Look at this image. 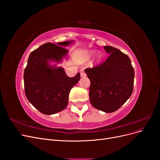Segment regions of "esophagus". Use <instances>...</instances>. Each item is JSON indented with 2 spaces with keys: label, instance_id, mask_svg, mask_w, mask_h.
Listing matches in <instances>:
<instances>
[{
  "label": "esophagus",
  "instance_id": "obj_1",
  "mask_svg": "<svg viewBox=\"0 0 160 160\" xmlns=\"http://www.w3.org/2000/svg\"><path fill=\"white\" fill-rule=\"evenodd\" d=\"M80 74H81V77H86V74H85V72H84L83 70H81V71Z\"/></svg>",
  "mask_w": 160,
  "mask_h": 160
}]
</instances>
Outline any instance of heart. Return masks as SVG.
<instances>
[{
	"label": "heart",
	"instance_id": "obj_1",
	"mask_svg": "<svg viewBox=\"0 0 160 160\" xmlns=\"http://www.w3.org/2000/svg\"><path fill=\"white\" fill-rule=\"evenodd\" d=\"M100 57H101V55H100V54H99V55H98V59H99Z\"/></svg>",
	"mask_w": 160,
	"mask_h": 160
}]
</instances>
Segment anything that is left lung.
<instances>
[{"instance_id": "obj_1", "label": "left lung", "mask_w": 160, "mask_h": 160, "mask_svg": "<svg viewBox=\"0 0 160 160\" xmlns=\"http://www.w3.org/2000/svg\"><path fill=\"white\" fill-rule=\"evenodd\" d=\"M103 48L109 53V57L99 65L85 69V72L91 81V104L97 109L112 113L132 95L135 73L127 55L113 47Z\"/></svg>"}]
</instances>
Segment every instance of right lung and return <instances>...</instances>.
I'll list each match as a JSON object with an SVG mask.
<instances>
[{"mask_svg": "<svg viewBox=\"0 0 160 160\" xmlns=\"http://www.w3.org/2000/svg\"><path fill=\"white\" fill-rule=\"evenodd\" d=\"M72 42H47L31 52L28 57L24 71L25 95L43 114L52 115L65 109L71 88L80 79L79 72L73 77H69L62 67L49 63V61L60 62L69 51L64 47Z\"/></svg>", "mask_w": 160, "mask_h": 160, "instance_id": "1", "label": "right lung"}]
</instances>
